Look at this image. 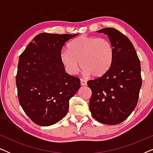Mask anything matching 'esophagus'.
I'll return each mask as SVG.
<instances>
[{
	"mask_svg": "<svg viewBox=\"0 0 153 153\" xmlns=\"http://www.w3.org/2000/svg\"><path fill=\"white\" fill-rule=\"evenodd\" d=\"M80 82H81V85H82V86H85V85H87L86 81L83 80V79H81Z\"/></svg>",
	"mask_w": 153,
	"mask_h": 153,
	"instance_id": "1",
	"label": "esophagus"
}]
</instances>
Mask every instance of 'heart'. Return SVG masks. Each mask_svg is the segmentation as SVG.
Returning a JSON list of instances; mask_svg holds the SVG:
<instances>
[{
	"label": "heart",
	"instance_id": "obj_1",
	"mask_svg": "<svg viewBox=\"0 0 153 153\" xmlns=\"http://www.w3.org/2000/svg\"><path fill=\"white\" fill-rule=\"evenodd\" d=\"M114 55V47L108 39L81 35L69 44L68 51L62 50L60 60L71 75L76 74L81 66L85 76L101 77L109 70Z\"/></svg>",
	"mask_w": 153,
	"mask_h": 153
}]
</instances>
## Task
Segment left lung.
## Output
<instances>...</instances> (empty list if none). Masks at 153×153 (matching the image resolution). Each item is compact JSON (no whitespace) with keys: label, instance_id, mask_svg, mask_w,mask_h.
<instances>
[{"label":"left lung","instance_id":"1","mask_svg":"<svg viewBox=\"0 0 153 153\" xmlns=\"http://www.w3.org/2000/svg\"><path fill=\"white\" fill-rule=\"evenodd\" d=\"M107 35L114 55L108 72L88 81L92 91L89 107L92 116L105 125L124 121L137 104L142 85L141 63L131 41L113 28L97 31Z\"/></svg>","mask_w":153,"mask_h":153}]
</instances>
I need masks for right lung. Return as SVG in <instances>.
Here are the masks:
<instances>
[{
    "label": "right lung",
    "instance_id": "add662e5",
    "mask_svg": "<svg viewBox=\"0 0 153 153\" xmlns=\"http://www.w3.org/2000/svg\"><path fill=\"white\" fill-rule=\"evenodd\" d=\"M78 35L39 33L21 54L16 76L19 101L35 124L46 127L61 120L80 88V79L66 73L60 60L65 44Z\"/></svg>",
    "mask_w": 153,
    "mask_h": 153
}]
</instances>
